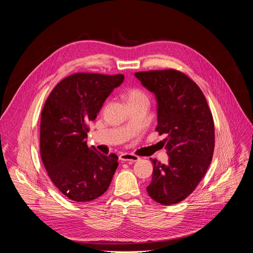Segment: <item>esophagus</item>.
Wrapping results in <instances>:
<instances>
[{
    "label": "esophagus",
    "instance_id": "obj_1",
    "mask_svg": "<svg viewBox=\"0 0 253 253\" xmlns=\"http://www.w3.org/2000/svg\"><path fill=\"white\" fill-rule=\"evenodd\" d=\"M119 159L123 162H129V163H132V162H136L139 160V157L136 156V155H133V154H130V153H123L119 156Z\"/></svg>",
    "mask_w": 253,
    "mask_h": 253
}]
</instances>
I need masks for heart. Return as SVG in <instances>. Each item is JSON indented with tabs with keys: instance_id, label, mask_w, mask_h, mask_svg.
<instances>
[{
	"instance_id": "obj_1",
	"label": "heart",
	"mask_w": 253,
	"mask_h": 253,
	"mask_svg": "<svg viewBox=\"0 0 253 253\" xmlns=\"http://www.w3.org/2000/svg\"><path fill=\"white\" fill-rule=\"evenodd\" d=\"M125 98L128 103L138 101L141 99H148L147 95L144 94V92L140 89H130L125 93Z\"/></svg>"
}]
</instances>
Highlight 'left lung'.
Masks as SVG:
<instances>
[{"label":"left lung","instance_id":"1","mask_svg":"<svg viewBox=\"0 0 253 253\" xmlns=\"http://www.w3.org/2000/svg\"><path fill=\"white\" fill-rule=\"evenodd\" d=\"M157 98L159 134L169 156L168 163L155 159L149 196L162 205L179 203L204 177L214 151V123L202 90L176 70L134 74Z\"/></svg>","mask_w":253,"mask_h":253}]
</instances>
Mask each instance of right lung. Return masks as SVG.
Returning <instances> with one entry per match:
<instances>
[{
	"label": "right lung",
	"instance_id": "add662e5",
	"mask_svg": "<svg viewBox=\"0 0 253 253\" xmlns=\"http://www.w3.org/2000/svg\"><path fill=\"white\" fill-rule=\"evenodd\" d=\"M123 81L122 74H73L61 80L45 101L40 153L51 181L73 201H92L110 187L118 156L89 148L86 137L88 123Z\"/></svg>",
	"mask_w": 253,
	"mask_h": 253
}]
</instances>
